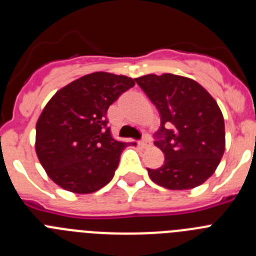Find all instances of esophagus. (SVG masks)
<instances>
[{
  "instance_id": "1",
  "label": "esophagus",
  "mask_w": 256,
  "mask_h": 256,
  "mask_svg": "<svg viewBox=\"0 0 256 256\" xmlns=\"http://www.w3.org/2000/svg\"><path fill=\"white\" fill-rule=\"evenodd\" d=\"M140 146H141L142 148H150V146H151V138H150V137H148V136H144V138L140 141Z\"/></svg>"
}]
</instances>
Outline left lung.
<instances>
[{"label":"left lung","mask_w":256,"mask_h":256,"mask_svg":"<svg viewBox=\"0 0 256 256\" xmlns=\"http://www.w3.org/2000/svg\"><path fill=\"white\" fill-rule=\"evenodd\" d=\"M160 114L155 146L164 164L148 169L151 180L168 190H190L216 172L224 154V119L218 104L194 79L148 74L134 79Z\"/></svg>","instance_id":"left-lung-1"}]
</instances>
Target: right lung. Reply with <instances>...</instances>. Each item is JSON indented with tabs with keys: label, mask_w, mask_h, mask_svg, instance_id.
I'll return each mask as SVG.
<instances>
[{
	"label": "right lung",
	"mask_w": 256,
	"mask_h": 256,
	"mask_svg": "<svg viewBox=\"0 0 256 256\" xmlns=\"http://www.w3.org/2000/svg\"><path fill=\"white\" fill-rule=\"evenodd\" d=\"M134 84L126 76L97 72L65 86L48 101L36 126V152L56 184L91 194L112 180L126 144L112 137L106 112Z\"/></svg>",
	"instance_id": "1"
}]
</instances>
